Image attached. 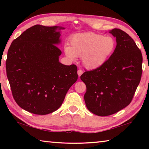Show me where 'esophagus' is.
Masks as SVG:
<instances>
[{"label": "esophagus", "instance_id": "esophagus-1", "mask_svg": "<svg viewBox=\"0 0 149 149\" xmlns=\"http://www.w3.org/2000/svg\"><path fill=\"white\" fill-rule=\"evenodd\" d=\"M83 73H84V71H83L82 70H81V69H79V70H78V71H77V74H78V75H79V76H80V75L83 74Z\"/></svg>", "mask_w": 149, "mask_h": 149}]
</instances>
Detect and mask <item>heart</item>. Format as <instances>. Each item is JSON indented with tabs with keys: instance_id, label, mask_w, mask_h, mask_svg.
I'll return each instance as SVG.
<instances>
[{
	"instance_id": "heart-1",
	"label": "heart",
	"mask_w": 149,
	"mask_h": 149,
	"mask_svg": "<svg viewBox=\"0 0 149 149\" xmlns=\"http://www.w3.org/2000/svg\"><path fill=\"white\" fill-rule=\"evenodd\" d=\"M116 42L111 37L95 33L75 35L70 41V47L64 49L65 54L74 60L82 57L83 64L89 69H95L104 64L114 51Z\"/></svg>"
}]
</instances>
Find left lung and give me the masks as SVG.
Instances as JSON below:
<instances>
[{
	"mask_svg": "<svg viewBox=\"0 0 149 149\" xmlns=\"http://www.w3.org/2000/svg\"><path fill=\"white\" fill-rule=\"evenodd\" d=\"M110 33L116 37L114 52L102 66L85 70L80 77L87 87V108L99 116L115 114L130 104L143 72L142 54L133 39L120 29Z\"/></svg>",
	"mask_w": 149,
	"mask_h": 149,
	"instance_id": "1",
	"label": "left lung"
}]
</instances>
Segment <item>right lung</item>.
Here are the masks:
<instances>
[{
    "mask_svg": "<svg viewBox=\"0 0 149 149\" xmlns=\"http://www.w3.org/2000/svg\"><path fill=\"white\" fill-rule=\"evenodd\" d=\"M58 26L35 25L12 41L7 54L6 75L15 101L33 114L58 109L77 79L75 64L59 62L61 50Z\"/></svg>",
    "mask_w": 149,
    "mask_h": 149,
    "instance_id": "right-lung-1",
    "label": "right lung"
}]
</instances>
